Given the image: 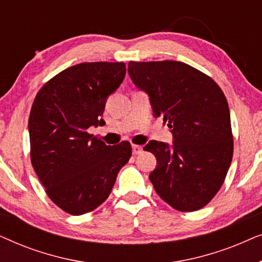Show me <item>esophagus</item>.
<instances>
[{
  "mask_svg": "<svg viewBox=\"0 0 262 262\" xmlns=\"http://www.w3.org/2000/svg\"><path fill=\"white\" fill-rule=\"evenodd\" d=\"M142 151H143V149L141 145H136V144L132 145V152H134V155H139Z\"/></svg>",
  "mask_w": 262,
  "mask_h": 262,
  "instance_id": "34e87169",
  "label": "esophagus"
}]
</instances>
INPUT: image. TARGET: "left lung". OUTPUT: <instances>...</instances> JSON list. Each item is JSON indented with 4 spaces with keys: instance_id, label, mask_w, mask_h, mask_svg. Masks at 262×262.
I'll return each mask as SVG.
<instances>
[{
    "instance_id": "8db88e82",
    "label": "left lung",
    "mask_w": 262,
    "mask_h": 262,
    "mask_svg": "<svg viewBox=\"0 0 262 262\" xmlns=\"http://www.w3.org/2000/svg\"><path fill=\"white\" fill-rule=\"evenodd\" d=\"M128 75L148 93L154 117H163L174 137L173 146L157 141L144 146L157 160L149 175L154 188L175 210H200L221 189L234 152L223 91L206 74L177 60H131Z\"/></svg>"
}]
</instances>
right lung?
Instances as JSON below:
<instances>
[{
  "instance_id": "add662e5",
  "label": "right lung",
  "mask_w": 262,
  "mask_h": 262,
  "mask_svg": "<svg viewBox=\"0 0 262 262\" xmlns=\"http://www.w3.org/2000/svg\"><path fill=\"white\" fill-rule=\"evenodd\" d=\"M125 74L123 62L81 63L60 71L35 95L28 120L31 162L64 212L78 216L101 205L132 155L128 142L106 145L87 131L101 123L107 96Z\"/></svg>"
}]
</instances>
